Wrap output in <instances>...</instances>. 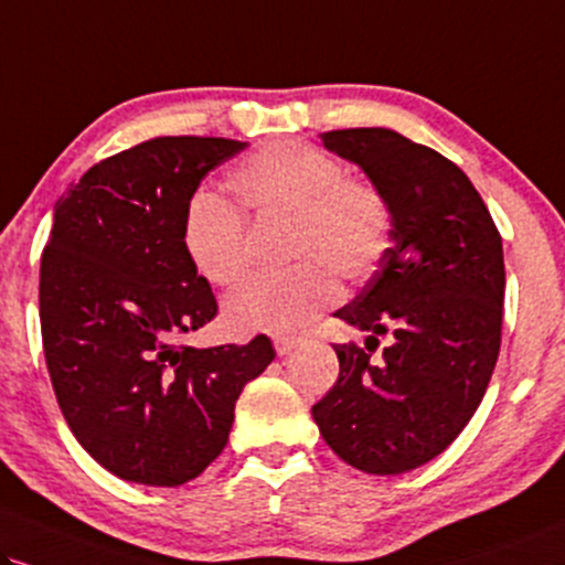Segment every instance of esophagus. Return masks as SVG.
<instances>
[{"mask_svg": "<svg viewBox=\"0 0 565 565\" xmlns=\"http://www.w3.org/2000/svg\"><path fill=\"white\" fill-rule=\"evenodd\" d=\"M271 345H275L277 356H288L290 351L296 348V338H285V335H275L271 338Z\"/></svg>", "mask_w": 565, "mask_h": 565, "instance_id": "34e87169", "label": "esophagus"}]
</instances>
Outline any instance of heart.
Segmentation results:
<instances>
[{
	"mask_svg": "<svg viewBox=\"0 0 565 565\" xmlns=\"http://www.w3.org/2000/svg\"><path fill=\"white\" fill-rule=\"evenodd\" d=\"M235 199L254 220H290L288 275L256 277L225 303L235 332L290 335L340 298L332 270L359 282L374 275L393 238L387 199L348 178L335 157L298 141H271L230 175ZM183 250L201 280L230 288L246 275V220L233 201L193 193L183 214Z\"/></svg>",
	"mask_w": 565,
	"mask_h": 565,
	"instance_id": "1",
	"label": "heart"
}]
</instances>
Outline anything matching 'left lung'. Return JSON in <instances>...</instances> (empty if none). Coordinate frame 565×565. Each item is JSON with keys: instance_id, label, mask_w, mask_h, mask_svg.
<instances>
[{"instance_id": "1", "label": "left lung", "mask_w": 565, "mask_h": 565, "mask_svg": "<svg viewBox=\"0 0 565 565\" xmlns=\"http://www.w3.org/2000/svg\"><path fill=\"white\" fill-rule=\"evenodd\" d=\"M359 164L393 214V248L361 294L335 311L366 332L335 345L340 374L311 408L324 443L366 475H403L469 424L500 353L503 241L461 167L387 128L322 134ZM391 335L382 362L379 338Z\"/></svg>"}]
</instances>
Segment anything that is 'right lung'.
I'll list each match as a JSON object with an SVG mask.
<instances>
[{
  "label": "right lung",
  "mask_w": 565,
  "mask_h": 565,
  "mask_svg": "<svg viewBox=\"0 0 565 565\" xmlns=\"http://www.w3.org/2000/svg\"><path fill=\"white\" fill-rule=\"evenodd\" d=\"M248 143L151 138L94 164L54 204L41 256V340L83 450L125 482L178 487L225 448L235 401L275 359L178 340L217 315L183 250V214L209 172Z\"/></svg>",
  "instance_id": "add662e5"
}]
</instances>
